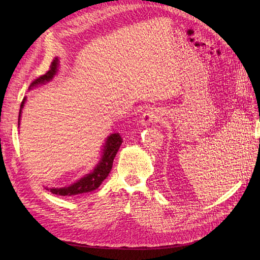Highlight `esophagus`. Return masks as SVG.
<instances>
[{
  "label": "esophagus",
  "mask_w": 260,
  "mask_h": 260,
  "mask_svg": "<svg viewBox=\"0 0 260 260\" xmlns=\"http://www.w3.org/2000/svg\"><path fill=\"white\" fill-rule=\"evenodd\" d=\"M159 118H160V114L158 112L154 111V109H149V111H146L143 114L142 119H141V123L143 125H147L149 123H153L157 120H159Z\"/></svg>",
  "instance_id": "1"
}]
</instances>
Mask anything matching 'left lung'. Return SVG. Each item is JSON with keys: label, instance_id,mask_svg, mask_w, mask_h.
<instances>
[{"label": "left lung", "instance_id": "8db88e82", "mask_svg": "<svg viewBox=\"0 0 260 260\" xmlns=\"http://www.w3.org/2000/svg\"><path fill=\"white\" fill-rule=\"evenodd\" d=\"M259 121H260V116H259Z\"/></svg>", "mask_w": 260, "mask_h": 260}]
</instances>
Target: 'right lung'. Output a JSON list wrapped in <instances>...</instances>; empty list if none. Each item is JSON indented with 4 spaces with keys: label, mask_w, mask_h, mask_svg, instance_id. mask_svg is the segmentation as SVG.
Masks as SVG:
<instances>
[{
    "label": "right lung",
    "mask_w": 260,
    "mask_h": 260,
    "mask_svg": "<svg viewBox=\"0 0 260 260\" xmlns=\"http://www.w3.org/2000/svg\"><path fill=\"white\" fill-rule=\"evenodd\" d=\"M58 70V58H55L50 66V70L43 76H40L37 78L36 80L32 81L30 84L29 88H34L39 84H43L49 82L53 79V77L56 75ZM26 98H23L21 105H20V111H19V118H18V124L20 120V115H21V109L25 105ZM122 143V139L119 133H113V135L108 136L106 139V142L103 145V154H102L101 160L96 165V167L94 168L90 174L85 175L80 180H78L77 182L70 184L69 186L65 187H45L46 190H49L53 194L60 195V196H73L81 193H88L91 191L96 190V188L101 185V183L107 178L108 174L111 172L114 158L119 149L120 145Z\"/></svg>",
    "instance_id": "obj_1"
}]
</instances>
